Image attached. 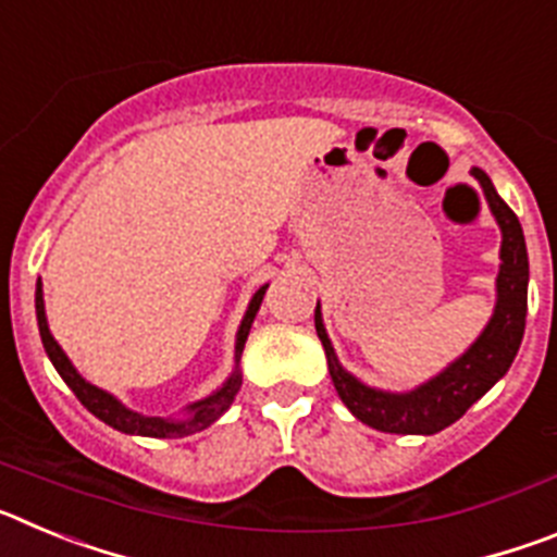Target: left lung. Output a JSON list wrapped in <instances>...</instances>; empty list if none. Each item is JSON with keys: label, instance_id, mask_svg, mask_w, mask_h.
<instances>
[{"label": "left lung", "instance_id": "1", "mask_svg": "<svg viewBox=\"0 0 557 557\" xmlns=\"http://www.w3.org/2000/svg\"><path fill=\"white\" fill-rule=\"evenodd\" d=\"M476 184L485 191L491 214L502 228L499 248V275H496V307L488 326L482 329L480 337L460 354L455 362L432 376L430 382L418 385L410 393H387L376 387L362 385L357 376L339 366L337 354L332 348L326 326H323L321 304L314 307V329L326 351L329 373H332L334 391L343 398V405L351 410L354 418L379 432H396V435H435L455 424L462 412L482 398L491 387L508 373L516 351L524 337V318H528V245L521 234L519 218L510 206L496 195L494 184L480 166L471 170Z\"/></svg>", "mask_w": 557, "mask_h": 557}]
</instances>
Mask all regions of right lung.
Instances as JSON below:
<instances>
[{
  "label": "right lung",
  "mask_w": 557,
  "mask_h": 557,
  "mask_svg": "<svg viewBox=\"0 0 557 557\" xmlns=\"http://www.w3.org/2000/svg\"><path fill=\"white\" fill-rule=\"evenodd\" d=\"M264 289H268V284L256 289L253 298H250V304H248V312H245L243 323H239V332H236V346H234L236 368H234V373H231V376L223 382V387H218V391L211 393V396L200 398V401H195V405L186 407V416H181V418H159V416H141V412H133V410H127V407L122 405L116 396H111V393L100 391V387H95L91 382H86V379L77 373V368L69 362V357L63 354V348L55 343L52 332H49L47 312H44L41 278H38V284H36L38 332H41L44 351H47V357L52 359L55 371L61 373L63 382L72 387V393L81 398V405L86 407L91 416H97L100 421H106V424L113 426V430L125 432V435L186 437V435H195V432H200V430H206V426L214 424V421H218V418L223 416L225 410H228L231 401H234V396H236V391H239V385H243V373H239V357H243V348H245V339H248L250 323H253L256 312H259V307H262Z\"/></svg>",
  "instance_id": "add662e5"
}]
</instances>
